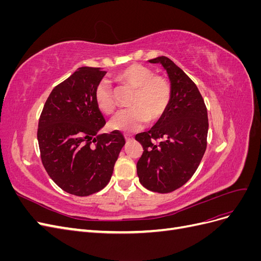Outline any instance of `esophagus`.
Masks as SVG:
<instances>
[{
  "label": "esophagus",
  "instance_id": "obj_1",
  "mask_svg": "<svg viewBox=\"0 0 261 261\" xmlns=\"http://www.w3.org/2000/svg\"><path fill=\"white\" fill-rule=\"evenodd\" d=\"M124 137H125V140L127 141V143H130L132 140H134V137H133V136H130V135H125Z\"/></svg>",
  "mask_w": 261,
  "mask_h": 261
}]
</instances>
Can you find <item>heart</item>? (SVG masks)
Instances as JSON below:
<instances>
[{
    "mask_svg": "<svg viewBox=\"0 0 261 261\" xmlns=\"http://www.w3.org/2000/svg\"><path fill=\"white\" fill-rule=\"evenodd\" d=\"M118 83L135 88L130 100L132 108L118 112L110 122V127L125 133L137 132L143 128L148 120L155 122L167 111L171 98V89L163 77L153 75L150 68L132 64L115 75ZM94 101L101 112L111 114L115 110V101L111 87L106 81H101L96 91Z\"/></svg>",
    "mask_w": 261,
    "mask_h": 261,
    "instance_id": "b5f03b06",
    "label": "heart"
}]
</instances>
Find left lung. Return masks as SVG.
Wrapping results in <instances>:
<instances>
[{
  "label": "left lung",
  "mask_w": 261,
  "mask_h": 261,
  "mask_svg": "<svg viewBox=\"0 0 261 261\" xmlns=\"http://www.w3.org/2000/svg\"><path fill=\"white\" fill-rule=\"evenodd\" d=\"M148 62L167 72L171 98L151 129L135 137L144 148L137 174L144 187L164 194L183 186L198 168L207 147L208 113L197 86L174 62L167 57Z\"/></svg>",
  "instance_id": "8db88e82"
}]
</instances>
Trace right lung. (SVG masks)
<instances>
[{
  "label": "right lung",
  "mask_w": 261,
  "mask_h": 261,
  "mask_svg": "<svg viewBox=\"0 0 261 261\" xmlns=\"http://www.w3.org/2000/svg\"><path fill=\"white\" fill-rule=\"evenodd\" d=\"M107 74L102 68H78L51 91L38 125L42 164L63 191L89 196L105 188L125 139L120 132L101 134L103 114L94 91Z\"/></svg>",
  "instance_id": "obj_1"
}]
</instances>
